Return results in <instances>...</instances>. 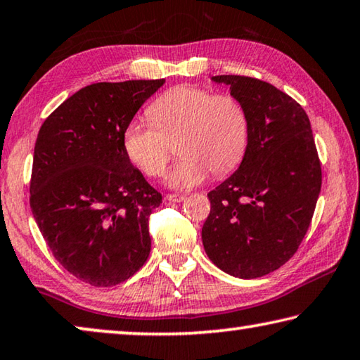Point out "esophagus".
Instances as JSON below:
<instances>
[{
	"mask_svg": "<svg viewBox=\"0 0 360 360\" xmlns=\"http://www.w3.org/2000/svg\"><path fill=\"white\" fill-rule=\"evenodd\" d=\"M185 199V195H165V201L169 202H181Z\"/></svg>",
	"mask_w": 360,
	"mask_h": 360,
	"instance_id": "esophagus-1",
	"label": "esophagus"
}]
</instances>
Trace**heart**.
<instances>
[{
  "mask_svg": "<svg viewBox=\"0 0 360 360\" xmlns=\"http://www.w3.org/2000/svg\"><path fill=\"white\" fill-rule=\"evenodd\" d=\"M148 119L125 125L122 141L127 156L143 174L161 176L176 143L180 159L167 175L176 190L201 185L209 170L231 172L245 156L250 120L240 101L230 95H214L196 86H175L148 109Z\"/></svg>",
  "mask_w": 360,
  "mask_h": 360,
  "instance_id": "obj_1",
  "label": "heart"
}]
</instances>
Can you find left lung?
<instances>
[{
    "mask_svg": "<svg viewBox=\"0 0 360 360\" xmlns=\"http://www.w3.org/2000/svg\"><path fill=\"white\" fill-rule=\"evenodd\" d=\"M211 80L229 86L245 108L250 140L236 172L207 193L204 251L225 274L257 278L281 267L300 248L322 169L306 110L291 96L251 77Z\"/></svg>",
    "mask_w": 360,
    "mask_h": 360,
    "instance_id": "8db88e82",
    "label": "left lung"
}]
</instances>
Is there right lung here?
<instances>
[{"label": "right lung", "instance_id": "1", "mask_svg": "<svg viewBox=\"0 0 360 360\" xmlns=\"http://www.w3.org/2000/svg\"><path fill=\"white\" fill-rule=\"evenodd\" d=\"M164 82L88 85L38 131L32 214L56 261L93 286L129 280L151 251L148 219L162 196L130 162L122 135Z\"/></svg>", "mask_w": 360, "mask_h": 360}]
</instances>
